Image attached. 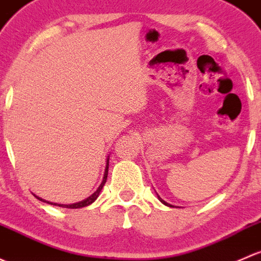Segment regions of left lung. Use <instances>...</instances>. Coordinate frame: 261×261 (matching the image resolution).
<instances>
[{
  "instance_id": "1",
  "label": "left lung",
  "mask_w": 261,
  "mask_h": 261,
  "mask_svg": "<svg viewBox=\"0 0 261 261\" xmlns=\"http://www.w3.org/2000/svg\"><path fill=\"white\" fill-rule=\"evenodd\" d=\"M157 197H158V200H160V201H161V202H162V203H163V205L168 206V207H173V205H171V203L166 202V201H165V200H162V198H161V197H160V196H158V195H157Z\"/></svg>"
}]
</instances>
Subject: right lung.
<instances>
[{"mask_svg": "<svg viewBox=\"0 0 261 261\" xmlns=\"http://www.w3.org/2000/svg\"><path fill=\"white\" fill-rule=\"evenodd\" d=\"M108 168H109V155L108 158H107V166H106V171H104V177H103V181H101L100 186L96 189L95 192L93 193V195H90L89 197L85 198V200L83 201H79V202H75V203H70V205H63V203H56V202H50V201H46V200H42L41 197H39V196L35 195V197L39 198L40 201H42V202H46L49 203V205H54V206H59V207H66V208H82V207H85V206H89L90 203H93L94 201L96 200V198L99 197V195H100L101 192V189H103V186L106 185L107 182V177H108Z\"/></svg>", "mask_w": 261, "mask_h": 261, "instance_id": "1", "label": "right lung"}]
</instances>
